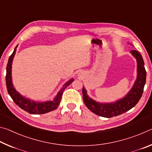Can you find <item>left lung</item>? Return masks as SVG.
I'll return each instance as SVG.
<instances>
[{"mask_svg": "<svg viewBox=\"0 0 152 152\" xmlns=\"http://www.w3.org/2000/svg\"><path fill=\"white\" fill-rule=\"evenodd\" d=\"M130 53L137 61V74L132 89L124 97L113 102H99L91 99L87 94L86 88L84 86L82 88L84 104L94 114L106 118L116 117L132 109L140 101L145 84L146 71L140 53L136 50H132Z\"/></svg>", "mask_w": 152, "mask_h": 152, "instance_id": "8db88e82", "label": "left lung"}]
</instances>
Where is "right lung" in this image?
<instances>
[{
	"instance_id": "obj_1",
	"label": "right lung",
	"mask_w": 152,
	"mask_h": 152,
	"mask_svg": "<svg viewBox=\"0 0 152 152\" xmlns=\"http://www.w3.org/2000/svg\"><path fill=\"white\" fill-rule=\"evenodd\" d=\"M17 47L18 45L14 49V51L12 54L10 56L7 66L6 85L9 94L11 96L12 99L13 100V101L16 103V104L18 105L20 109L25 110V111L30 113V114H44V113H47L56 109L59 106V104H60L61 95H62L64 89L70 85L72 82L74 81V79L72 78L69 80L68 82H66V83L64 84L62 88L60 90V91L58 92L57 95L54 97V99L52 101H47L44 102L34 101L31 99L23 96L19 92L16 91L12 81V61H13V58L15 53H16Z\"/></svg>"
}]
</instances>
